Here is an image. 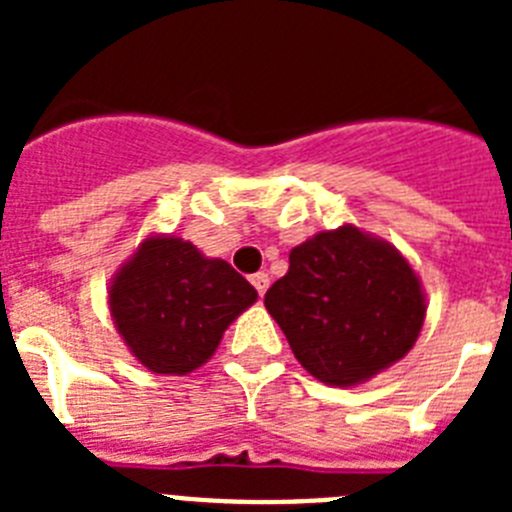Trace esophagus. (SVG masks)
Here are the masks:
<instances>
[{
  "instance_id": "1",
  "label": "esophagus",
  "mask_w": 512,
  "mask_h": 512,
  "mask_svg": "<svg viewBox=\"0 0 512 512\" xmlns=\"http://www.w3.org/2000/svg\"><path fill=\"white\" fill-rule=\"evenodd\" d=\"M251 284H253V287H256V292H259V295L264 297L266 289H269V274H264V271H259V274H253Z\"/></svg>"
}]
</instances>
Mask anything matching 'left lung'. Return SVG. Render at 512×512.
<instances>
[{
  "label": "left lung",
  "mask_w": 512,
  "mask_h": 512,
  "mask_svg": "<svg viewBox=\"0 0 512 512\" xmlns=\"http://www.w3.org/2000/svg\"><path fill=\"white\" fill-rule=\"evenodd\" d=\"M292 354L330 387H356L408 354L425 320L410 261L356 225L320 230L289 251V269L264 297Z\"/></svg>",
  "instance_id": "8db88e82"
}]
</instances>
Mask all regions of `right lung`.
<instances>
[{
  "mask_svg": "<svg viewBox=\"0 0 512 512\" xmlns=\"http://www.w3.org/2000/svg\"><path fill=\"white\" fill-rule=\"evenodd\" d=\"M256 297L228 261L169 233L148 235L107 287L112 323L130 354L148 372L171 377L207 364Z\"/></svg>",
  "mask_w": 512,
  "mask_h": 512,
  "instance_id": "1",
  "label": "right lung"
}]
</instances>
